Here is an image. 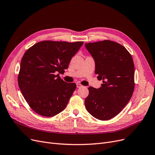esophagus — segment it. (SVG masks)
Segmentation results:
<instances>
[{
    "mask_svg": "<svg viewBox=\"0 0 155 155\" xmlns=\"http://www.w3.org/2000/svg\"><path fill=\"white\" fill-rule=\"evenodd\" d=\"M76 86H77V88H81V87H82L83 86H82L81 84H80V83H77V84H76Z\"/></svg>",
    "mask_w": 155,
    "mask_h": 155,
    "instance_id": "1",
    "label": "esophagus"
}]
</instances>
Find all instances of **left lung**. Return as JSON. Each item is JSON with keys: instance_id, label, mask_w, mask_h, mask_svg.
Wrapping results in <instances>:
<instances>
[{"instance_id": "8db88e82", "label": "left lung", "mask_w": 155, "mask_h": 155, "mask_svg": "<svg viewBox=\"0 0 155 155\" xmlns=\"http://www.w3.org/2000/svg\"><path fill=\"white\" fill-rule=\"evenodd\" d=\"M95 63V73L103 84L88 88L84 104L95 118L108 120L125 107L134 90V64L131 54L119 43L109 40L85 43Z\"/></svg>"}]
</instances>
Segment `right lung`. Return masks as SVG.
<instances>
[{
  "label": "right lung",
  "mask_w": 155,
  "mask_h": 155,
  "mask_svg": "<svg viewBox=\"0 0 155 155\" xmlns=\"http://www.w3.org/2000/svg\"><path fill=\"white\" fill-rule=\"evenodd\" d=\"M83 41H44L36 43L22 57L18 81L21 94L36 113L52 117L66 107L76 84L59 76L69 67Z\"/></svg>",
  "instance_id": "right-lung-1"
}]
</instances>
